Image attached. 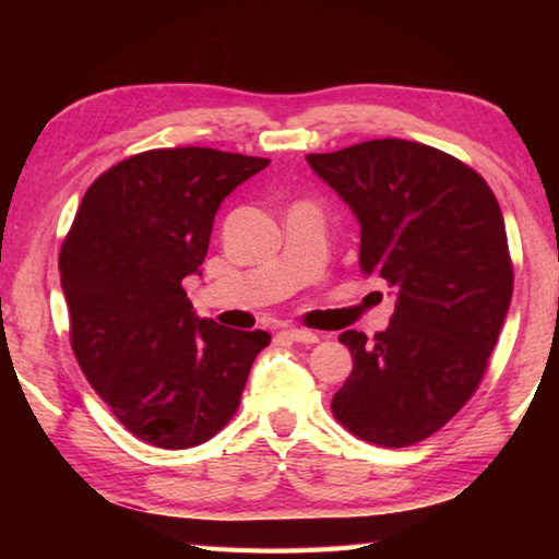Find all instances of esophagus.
Here are the masks:
<instances>
[{"mask_svg":"<svg viewBox=\"0 0 559 559\" xmlns=\"http://www.w3.org/2000/svg\"><path fill=\"white\" fill-rule=\"evenodd\" d=\"M283 335H288L290 340H296V343H302V345L318 343L316 333H310V330H300V328H286L283 330Z\"/></svg>","mask_w":559,"mask_h":559,"instance_id":"obj_1","label":"esophagus"}]
</instances>
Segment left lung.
<instances>
[{"instance_id": "1", "label": "left lung", "mask_w": 559, "mask_h": 559, "mask_svg": "<svg viewBox=\"0 0 559 559\" xmlns=\"http://www.w3.org/2000/svg\"><path fill=\"white\" fill-rule=\"evenodd\" d=\"M306 159L355 212L359 266L396 296L372 343L340 335L353 372L330 406L357 439L412 447L456 416L488 370L513 296L503 214L476 169L412 140Z\"/></svg>"}]
</instances>
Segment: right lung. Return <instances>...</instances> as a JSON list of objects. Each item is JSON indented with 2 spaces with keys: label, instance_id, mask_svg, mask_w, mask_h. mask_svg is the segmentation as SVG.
<instances>
[{
  "label": "right lung",
  "instance_id": "1",
  "mask_svg": "<svg viewBox=\"0 0 559 559\" xmlns=\"http://www.w3.org/2000/svg\"><path fill=\"white\" fill-rule=\"evenodd\" d=\"M266 165L212 147L132 155L88 187L63 239L73 355L122 427L157 449L219 433L271 343L263 330L200 320L182 288L200 273L224 197Z\"/></svg>",
  "mask_w": 559,
  "mask_h": 559
}]
</instances>
